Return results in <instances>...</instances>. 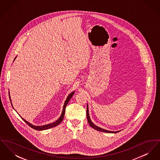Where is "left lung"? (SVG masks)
Masks as SVG:
<instances>
[{
  "mask_svg": "<svg viewBox=\"0 0 160 160\" xmlns=\"http://www.w3.org/2000/svg\"><path fill=\"white\" fill-rule=\"evenodd\" d=\"M86 114H87V119H88V121L89 124L90 125V126L92 128H93V129H96L97 131H101V132H108V133H116V132H118L119 131H108L106 129H102V128H101L98 127L96 126L95 125L93 124V123L92 122L91 119H90V117H89V110H88V106L87 105V110H86Z\"/></svg>",
  "mask_w": 160,
  "mask_h": 160,
  "instance_id": "left-lung-1",
  "label": "left lung"
}]
</instances>
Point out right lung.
I'll list each match as a JSON object with an SVG mask.
<instances>
[{"mask_svg":"<svg viewBox=\"0 0 160 160\" xmlns=\"http://www.w3.org/2000/svg\"><path fill=\"white\" fill-rule=\"evenodd\" d=\"M74 93V92H72V93H71L69 95L68 97H67V98L65 102V104H64V105H63V110H62V114H61V117L59 118V119H58L56 121H55V122H53V123H52L48 124V125H42V126H35V125H33L32 124H31V123H29V122L26 121V120H24L21 116H20V117L22 118V119H23L24 122H26L29 127H31V128H32L33 129L38 130V131L45 130V129H49V128L54 127L58 125L63 121V119L64 115H65V108H66V107H67L68 103L69 101L72 97ZM9 99H10V101H11V98H10V95H9ZM11 104H12V103H11Z\"/></svg>","mask_w":160,"mask_h":160,"instance_id":"right-lung-1","label":"right lung"}]
</instances>
